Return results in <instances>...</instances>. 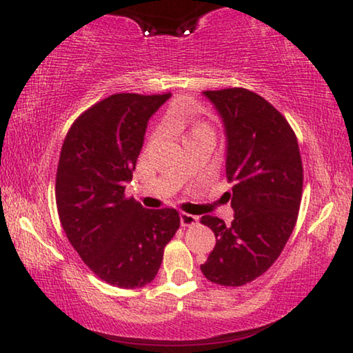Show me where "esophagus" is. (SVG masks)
<instances>
[{"label": "esophagus", "mask_w": 353, "mask_h": 353, "mask_svg": "<svg viewBox=\"0 0 353 353\" xmlns=\"http://www.w3.org/2000/svg\"><path fill=\"white\" fill-rule=\"evenodd\" d=\"M180 221H181V226H192L199 221V219H197L196 215L185 214V212H183V214L180 215Z\"/></svg>", "instance_id": "esophagus-1"}]
</instances>
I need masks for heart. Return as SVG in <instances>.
Masks as SVG:
<instances>
[{"label": "heart", "instance_id": "b5f03b06", "mask_svg": "<svg viewBox=\"0 0 353 353\" xmlns=\"http://www.w3.org/2000/svg\"><path fill=\"white\" fill-rule=\"evenodd\" d=\"M202 127H204V125H196V127L192 128V130H197V128H202Z\"/></svg>", "mask_w": 353, "mask_h": 353}]
</instances>
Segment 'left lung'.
Masks as SVG:
<instances>
[{"label":"left lung","instance_id":"8db88e82","mask_svg":"<svg viewBox=\"0 0 353 353\" xmlns=\"http://www.w3.org/2000/svg\"><path fill=\"white\" fill-rule=\"evenodd\" d=\"M215 105L226 137L225 196L234 219L230 225L204 215L216 244L201 265L209 281L243 286L263 274L283 252L302 199L303 168L291 125L267 99L245 88L204 91Z\"/></svg>","mask_w":353,"mask_h":353}]
</instances>
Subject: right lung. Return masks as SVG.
<instances>
[{
	"mask_svg": "<svg viewBox=\"0 0 353 353\" xmlns=\"http://www.w3.org/2000/svg\"><path fill=\"white\" fill-rule=\"evenodd\" d=\"M170 96H109L75 120L62 144L56 173L61 225L91 272L112 286L151 283L180 226L175 209H144L125 197L149 119Z\"/></svg>",
	"mask_w": 353,
	"mask_h": 353,
	"instance_id": "1",
	"label": "right lung"
}]
</instances>
